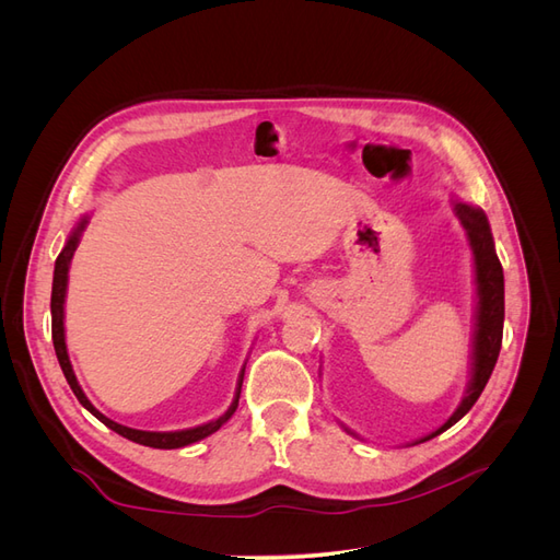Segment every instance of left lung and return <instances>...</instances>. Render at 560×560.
Masks as SVG:
<instances>
[{
    "mask_svg": "<svg viewBox=\"0 0 560 560\" xmlns=\"http://www.w3.org/2000/svg\"><path fill=\"white\" fill-rule=\"evenodd\" d=\"M453 210L460 219V224L467 231L469 247L474 254V268H477V329H474V352H471V381L467 387V395L457 406L455 413L444 422L442 428L434 430L432 434L422 436V444L428 439L446 432L451 425L460 420L477 399L481 397L483 387L493 374L500 346H502V325H504V276H502V264L495 254L493 245V233H490L488 219L483 210L467 206V202H453Z\"/></svg>",
    "mask_w": 560,
    "mask_h": 560,
    "instance_id": "8db88e82",
    "label": "left lung"
}]
</instances>
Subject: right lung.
Masks as SVG:
<instances>
[{"label":"right lung","mask_w":560,"mask_h":560,"mask_svg":"<svg viewBox=\"0 0 560 560\" xmlns=\"http://www.w3.org/2000/svg\"><path fill=\"white\" fill-rule=\"evenodd\" d=\"M89 224V217H83L81 222L77 224V229L70 233V238H67V245L62 247V252L58 254L56 259V270H54V292H50V331H54V348H56V354H58V362H60V369L62 374L67 378V383H70L72 393L77 395V399L81 401L83 409H89L100 422H105V425L109 430H114L116 434H121L126 439H130V442L135 444H142V446H151V448H182V446H189V444H196L200 442V439L210 436L212 432H217L219 428L224 425V422L235 413V409H238V399H241V387H243V376H245V369L241 371V378H238V389H235V397L229 406V411L224 416H219L217 420H210L206 422V425H198V428H191V430H179V432H144V430H132V428H126V425H118V422L109 420L107 416L100 413L95 406L89 401V397L83 395V389L79 387L77 383V376L72 371V364H70V358H67V346H65V294H67V270H70V261L74 257V249L79 245V238H81V231L86 229Z\"/></svg>","instance_id":"obj_1"}]
</instances>
